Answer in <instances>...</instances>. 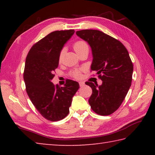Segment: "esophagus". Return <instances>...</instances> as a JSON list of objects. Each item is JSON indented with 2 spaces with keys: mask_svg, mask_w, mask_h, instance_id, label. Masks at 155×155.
Wrapping results in <instances>:
<instances>
[{
  "mask_svg": "<svg viewBox=\"0 0 155 155\" xmlns=\"http://www.w3.org/2000/svg\"><path fill=\"white\" fill-rule=\"evenodd\" d=\"M78 83H79L80 87H83V86H84V85H85V83H84L83 81H80V82Z\"/></svg>",
  "mask_w": 155,
  "mask_h": 155,
  "instance_id": "1",
  "label": "esophagus"
}]
</instances>
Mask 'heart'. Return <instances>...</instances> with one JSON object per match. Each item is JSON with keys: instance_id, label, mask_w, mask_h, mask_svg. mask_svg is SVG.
Masks as SVG:
<instances>
[{"instance_id": "b5f03b06", "label": "heart", "mask_w": 155, "mask_h": 155, "mask_svg": "<svg viewBox=\"0 0 155 155\" xmlns=\"http://www.w3.org/2000/svg\"><path fill=\"white\" fill-rule=\"evenodd\" d=\"M73 48H74L75 52L77 53H78V52H81V51H83L85 48H88V46L87 44H86L85 41H77L73 45ZM63 56H64V51H61L60 52V54L59 55V61H61V60L63 59ZM72 75L73 76V77H74L76 78H79L81 76V71L79 70H75L72 72Z\"/></svg>"}]
</instances>
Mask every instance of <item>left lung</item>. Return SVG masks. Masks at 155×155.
<instances>
[{
  "mask_svg": "<svg viewBox=\"0 0 155 155\" xmlns=\"http://www.w3.org/2000/svg\"><path fill=\"white\" fill-rule=\"evenodd\" d=\"M77 35L87 41L92 51L91 71L97 72L101 85L85 82L92 89L89 99L97 114L109 115L119 108L131 85L133 65L125 46L109 35L93 29L78 31Z\"/></svg>",
  "mask_w": 155,
  "mask_h": 155,
  "instance_id": "left-lung-1",
  "label": "left lung"
}]
</instances>
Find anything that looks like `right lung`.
Masks as SVG:
<instances>
[{
    "label": "right lung",
    "instance_id": "add662e5",
    "mask_svg": "<svg viewBox=\"0 0 155 155\" xmlns=\"http://www.w3.org/2000/svg\"><path fill=\"white\" fill-rule=\"evenodd\" d=\"M74 30L53 31L31 47L26 58L24 81L33 105L50 121H59L69 114L72 97L79 88L78 82L67 80L64 87L51 80L59 65V55Z\"/></svg>",
    "mask_w": 155,
    "mask_h": 155
}]
</instances>
